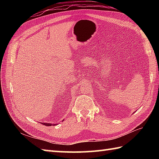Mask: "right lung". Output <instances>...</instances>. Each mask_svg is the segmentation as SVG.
<instances>
[{"instance_id": "add662e5", "label": "right lung", "mask_w": 159, "mask_h": 159, "mask_svg": "<svg viewBox=\"0 0 159 159\" xmlns=\"http://www.w3.org/2000/svg\"><path fill=\"white\" fill-rule=\"evenodd\" d=\"M42 124H43V125H45V126H52V124H50V123H42ZM54 126H55V125H56V124H53Z\"/></svg>"}]
</instances>
